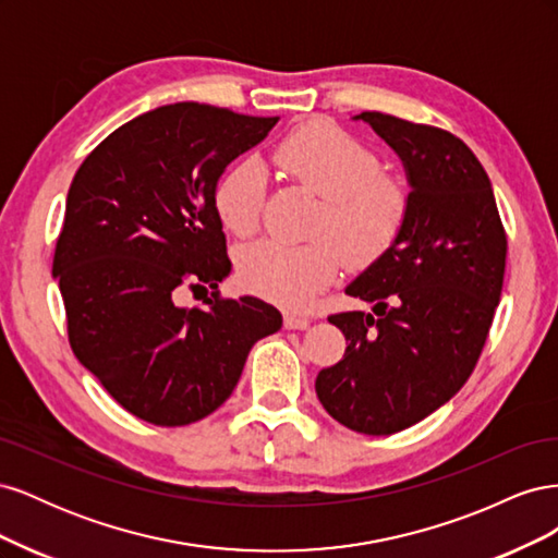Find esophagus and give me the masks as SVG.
<instances>
[{"label": "esophagus", "mask_w": 558, "mask_h": 558, "mask_svg": "<svg viewBox=\"0 0 558 558\" xmlns=\"http://www.w3.org/2000/svg\"><path fill=\"white\" fill-rule=\"evenodd\" d=\"M283 326L289 330H305V328H310V318L305 314H298V312H286Z\"/></svg>", "instance_id": "1"}]
</instances>
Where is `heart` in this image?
Wrapping results in <instances>:
<instances>
[{
    "label": "heart",
    "instance_id": "heart-1",
    "mask_svg": "<svg viewBox=\"0 0 558 558\" xmlns=\"http://www.w3.org/2000/svg\"><path fill=\"white\" fill-rule=\"evenodd\" d=\"M275 162L291 179L324 199L310 244L260 240L238 256L244 289L281 307L300 310L337 277L342 258L367 265L391 248L408 221L410 195L404 185L379 174V160L365 144L326 121L293 130ZM265 172L256 160L228 167L216 181L218 221L238 238L258 228Z\"/></svg>",
    "mask_w": 558,
    "mask_h": 558
}]
</instances>
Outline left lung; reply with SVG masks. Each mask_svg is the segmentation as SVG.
I'll return each instance as SVG.
<instances>
[{
    "instance_id": "left-lung-1",
    "label": "left lung",
    "mask_w": 558,
    "mask_h": 558,
    "mask_svg": "<svg viewBox=\"0 0 558 558\" xmlns=\"http://www.w3.org/2000/svg\"><path fill=\"white\" fill-rule=\"evenodd\" d=\"M396 150L410 185L398 240L347 286L373 312L332 314L344 359L320 369L316 396L365 435L410 428L449 402L475 367L498 307L508 238L492 181L451 132L363 111Z\"/></svg>"
}]
</instances>
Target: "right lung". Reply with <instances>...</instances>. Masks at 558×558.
<instances>
[{"mask_svg": "<svg viewBox=\"0 0 558 558\" xmlns=\"http://www.w3.org/2000/svg\"><path fill=\"white\" fill-rule=\"evenodd\" d=\"M279 118L179 102L113 130L66 193L53 277L70 344L111 398L156 426L205 418L238 386L251 347L281 328L267 302L207 300L230 275L214 189Z\"/></svg>", "mask_w": 558, "mask_h": 558, "instance_id": "obj_1", "label": "right lung"}]
</instances>
